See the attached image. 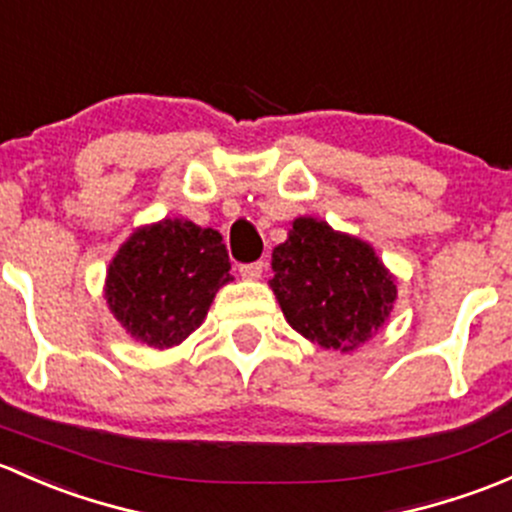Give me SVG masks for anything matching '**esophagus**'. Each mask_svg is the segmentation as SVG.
<instances>
[{
  "label": "esophagus",
  "mask_w": 512,
  "mask_h": 512,
  "mask_svg": "<svg viewBox=\"0 0 512 512\" xmlns=\"http://www.w3.org/2000/svg\"><path fill=\"white\" fill-rule=\"evenodd\" d=\"M263 271H266V266H263V261L244 263V266L239 268L241 278H246V281H258V278L263 276Z\"/></svg>",
  "instance_id": "34e87169"
}]
</instances>
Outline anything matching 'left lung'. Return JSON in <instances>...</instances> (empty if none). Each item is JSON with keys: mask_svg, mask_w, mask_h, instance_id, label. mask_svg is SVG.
I'll list each match as a JSON object with an SVG mask.
<instances>
[{"mask_svg": "<svg viewBox=\"0 0 512 512\" xmlns=\"http://www.w3.org/2000/svg\"><path fill=\"white\" fill-rule=\"evenodd\" d=\"M268 281L288 325L325 350L352 352L382 330L397 303V278L357 236L315 217L293 219L273 249Z\"/></svg>", "mask_w": 512, "mask_h": 512, "instance_id": "1", "label": "left lung"}]
</instances>
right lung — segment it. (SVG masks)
<instances>
[{"mask_svg":"<svg viewBox=\"0 0 512 512\" xmlns=\"http://www.w3.org/2000/svg\"><path fill=\"white\" fill-rule=\"evenodd\" d=\"M221 234L187 219L138 226L105 273V300L133 340L167 350L204 323L214 295L231 281Z\"/></svg>","mask_w":512,"mask_h":512,"instance_id":"obj_1","label":"right lung"}]
</instances>
